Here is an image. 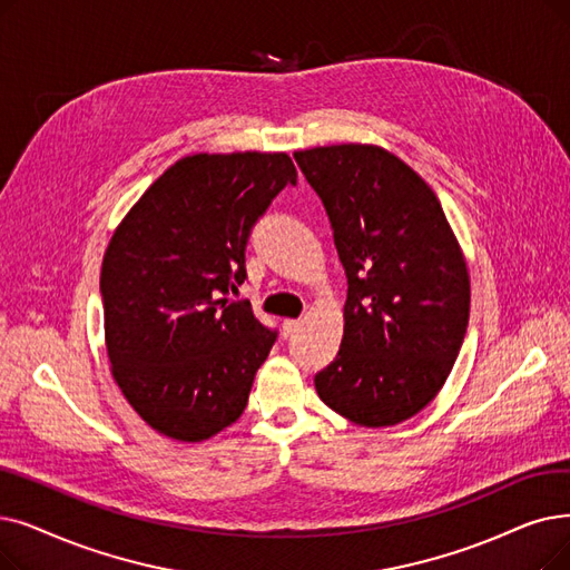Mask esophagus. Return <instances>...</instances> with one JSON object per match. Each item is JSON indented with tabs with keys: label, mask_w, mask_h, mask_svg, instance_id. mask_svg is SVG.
Returning a JSON list of instances; mask_svg holds the SVG:
<instances>
[{
	"label": "esophagus",
	"mask_w": 570,
	"mask_h": 570,
	"mask_svg": "<svg viewBox=\"0 0 570 570\" xmlns=\"http://www.w3.org/2000/svg\"><path fill=\"white\" fill-rule=\"evenodd\" d=\"M298 328H301V321L298 318H284V324H282L284 337H291L293 333H298Z\"/></svg>",
	"instance_id": "esophagus-1"
}]
</instances>
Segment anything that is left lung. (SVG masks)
Returning <instances> with one entry per match:
<instances>
[{"label": "left lung", "instance_id": "1", "mask_svg": "<svg viewBox=\"0 0 570 570\" xmlns=\"http://www.w3.org/2000/svg\"><path fill=\"white\" fill-rule=\"evenodd\" d=\"M328 214L346 275L344 335L316 373L318 399L361 426L424 410L459 356L470 279L435 193L380 146L295 151Z\"/></svg>", "mask_w": 570, "mask_h": 570}]
</instances>
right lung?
I'll return each mask as SVG.
<instances>
[{
    "instance_id": "right-lung-1",
    "label": "right lung",
    "mask_w": 570,
    "mask_h": 570,
    "mask_svg": "<svg viewBox=\"0 0 570 570\" xmlns=\"http://www.w3.org/2000/svg\"><path fill=\"white\" fill-rule=\"evenodd\" d=\"M298 181L286 154H197L148 186L116 228L100 291L111 373L144 422L200 442L244 412L269 331L230 291L272 200Z\"/></svg>"
}]
</instances>
